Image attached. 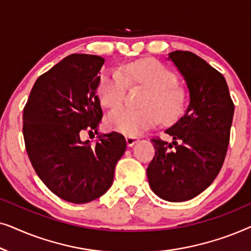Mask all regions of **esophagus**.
Segmentation results:
<instances>
[{"instance_id": "34e87169", "label": "esophagus", "mask_w": 251, "mask_h": 251, "mask_svg": "<svg viewBox=\"0 0 251 251\" xmlns=\"http://www.w3.org/2000/svg\"><path fill=\"white\" fill-rule=\"evenodd\" d=\"M126 145L131 147V146L135 145L137 142H138L139 137H137V136H126Z\"/></svg>"}]
</instances>
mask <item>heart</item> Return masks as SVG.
I'll return each mask as SVG.
<instances>
[{"mask_svg": "<svg viewBox=\"0 0 251 251\" xmlns=\"http://www.w3.org/2000/svg\"><path fill=\"white\" fill-rule=\"evenodd\" d=\"M128 85L148 89L141 102L143 109L116 107L124 100ZM98 95L102 105L115 107L107 115L109 128L126 136H137L153 128L159 116L164 123L174 122L183 113L186 101V92L177 84L176 74L157 60L135 61L120 71L102 72Z\"/></svg>", "mask_w": 251, "mask_h": 251, "instance_id": "heart-1", "label": "heart"}]
</instances>
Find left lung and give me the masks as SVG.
<instances>
[{
	"mask_svg": "<svg viewBox=\"0 0 251 251\" xmlns=\"http://www.w3.org/2000/svg\"><path fill=\"white\" fill-rule=\"evenodd\" d=\"M186 81L190 105L166 130L174 142L151 139L155 155L147 168L150 186L167 201L191 200L221 171L229 143L234 104L225 77L190 51L169 53Z\"/></svg>",
	"mask_w": 251,
	"mask_h": 251,
	"instance_id": "1",
	"label": "left lung"
}]
</instances>
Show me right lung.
<instances>
[{
    "label": "right lung",
    "mask_w": 251,
    "mask_h": 251,
    "mask_svg": "<svg viewBox=\"0 0 251 251\" xmlns=\"http://www.w3.org/2000/svg\"><path fill=\"white\" fill-rule=\"evenodd\" d=\"M104 58L73 53L39 76L23 112V133L29 161L49 190L67 202L88 203L111 187L126 152L121 133L99 136L102 111L97 95Z\"/></svg>",
    "instance_id": "1"
}]
</instances>
